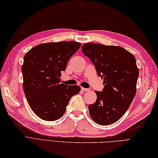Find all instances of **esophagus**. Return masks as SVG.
I'll return each mask as SVG.
<instances>
[{
    "label": "esophagus",
    "instance_id": "34e87169",
    "mask_svg": "<svg viewBox=\"0 0 158 158\" xmlns=\"http://www.w3.org/2000/svg\"><path fill=\"white\" fill-rule=\"evenodd\" d=\"M81 89H82V91H85V92L89 91V89H88V88H85L82 87V88H81Z\"/></svg>",
    "mask_w": 158,
    "mask_h": 158
}]
</instances>
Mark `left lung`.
Segmentation results:
<instances>
[{
    "label": "left lung",
    "mask_w": 158,
    "mask_h": 158,
    "mask_svg": "<svg viewBox=\"0 0 158 158\" xmlns=\"http://www.w3.org/2000/svg\"><path fill=\"white\" fill-rule=\"evenodd\" d=\"M82 51L104 78L103 90L95 91L96 101L88 106L89 114L100 125L112 124L126 112L135 95L139 76L135 58L117 46L86 43Z\"/></svg>",
    "instance_id": "1"
}]
</instances>
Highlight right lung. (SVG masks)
Masks as SVG:
<instances>
[{"label":"right lung","instance_id":"1","mask_svg":"<svg viewBox=\"0 0 158 158\" xmlns=\"http://www.w3.org/2000/svg\"><path fill=\"white\" fill-rule=\"evenodd\" d=\"M77 42H48L38 45L25 54L22 66L23 89L36 115L46 121L60 118L71 98L80 91L77 85L60 84L61 72L80 48Z\"/></svg>","mask_w":158,"mask_h":158}]
</instances>
